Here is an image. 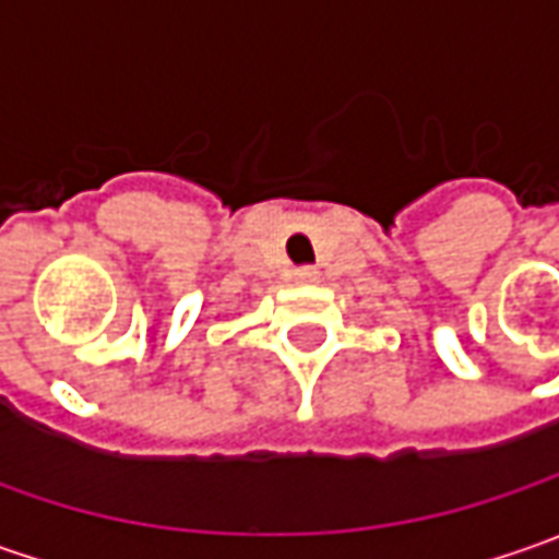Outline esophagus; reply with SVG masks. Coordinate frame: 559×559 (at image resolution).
I'll list each match as a JSON object with an SVG mask.
<instances>
[{"mask_svg": "<svg viewBox=\"0 0 559 559\" xmlns=\"http://www.w3.org/2000/svg\"><path fill=\"white\" fill-rule=\"evenodd\" d=\"M295 276H298L301 283H313V280H317V270H313V267H301V270H295Z\"/></svg>", "mask_w": 559, "mask_h": 559, "instance_id": "34e87169", "label": "esophagus"}]
</instances>
